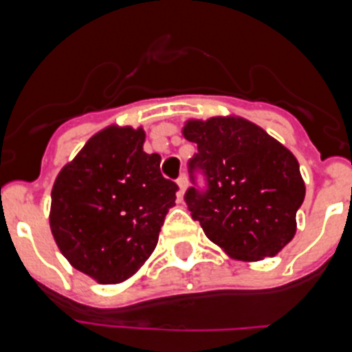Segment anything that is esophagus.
I'll return each instance as SVG.
<instances>
[{
    "label": "esophagus",
    "instance_id": "1",
    "mask_svg": "<svg viewBox=\"0 0 352 352\" xmlns=\"http://www.w3.org/2000/svg\"><path fill=\"white\" fill-rule=\"evenodd\" d=\"M186 185H188V179H186V176L183 174V176H179L178 178V186H179V195L183 194V192L186 190Z\"/></svg>",
    "mask_w": 352,
    "mask_h": 352
}]
</instances>
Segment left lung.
<instances>
[{
    "instance_id": "left-lung-1",
    "label": "left lung",
    "mask_w": 352,
    "mask_h": 352,
    "mask_svg": "<svg viewBox=\"0 0 352 352\" xmlns=\"http://www.w3.org/2000/svg\"><path fill=\"white\" fill-rule=\"evenodd\" d=\"M183 138L197 144L190 170L201 169L208 182L203 194L194 186L185 194L204 234L232 259L276 256L296 234L305 199L296 157L239 116L188 120Z\"/></svg>"
}]
</instances>
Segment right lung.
<instances>
[{
	"instance_id": "obj_1",
	"label": "right lung",
	"mask_w": 352,
	"mask_h": 352,
	"mask_svg": "<svg viewBox=\"0 0 352 352\" xmlns=\"http://www.w3.org/2000/svg\"><path fill=\"white\" fill-rule=\"evenodd\" d=\"M144 130L111 125L56 176L49 223L68 263L98 284L138 273L158 243L178 185L160 174V155L142 149Z\"/></svg>"
}]
</instances>
